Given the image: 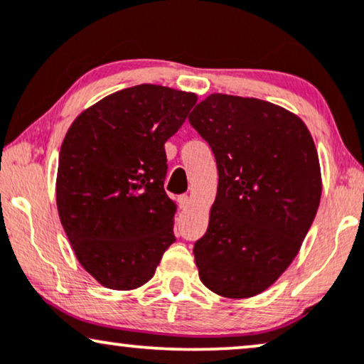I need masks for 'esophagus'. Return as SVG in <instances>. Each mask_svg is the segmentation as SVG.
<instances>
[{
    "label": "esophagus",
    "mask_w": 364,
    "mask_h": 364,
    "mask_svg": "<svg viewBox=\"0 0 364 364\" xmlns=\"http://www.w3.org/2000/svg\"><path fill=\"white\" fill-rule=\"evenodd\" d=\"M188 206H190V196H186V195L179 196V208H183V210H186Z\"/></svg>",
    "instance_id": "34e87169"
}]
</instances>
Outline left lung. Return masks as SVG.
<instances>
[{
    "label": "left lung",
    "instance_id": "obj_1",
    "mask_svg": "<svg viewBox=\"0 0 364 364\" xmlns=\"http://www.w3.org/2000/svg\"><path fill=\"white\" fill-rule=\"evenodd\" d=\"M188 119L220 174L208 231L195 243L200 279L220 296H256L293 263L316 216L323 183L313 136L291 111L223 93Z\"/></svg>",
    "mask_w": 364,
    "mask_h": 364
}]
</instances>
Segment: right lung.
Here are the masks:
<instances>
[{"instance_id":"right-lung-1","label":"right lung","mask_w":364,"mask_h":364,"mask_svg":"<svg viewBox=\"0 0 364 364\" xmlns=\"http://www.w3.org/2000/svg\"><path fill=\"white\" fill-rule=\"evenodd\" d=\"M198 96L159 85L108 95L68 128L56 206L77 261L101 287L132 291L174 241L176 203L164 191V143Z\"/></svg>"}]
</instances>
